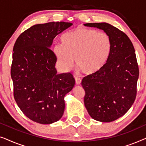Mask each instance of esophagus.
<instances>
[{
	"instance_id": "1",
	"label": "esophagus",
	"mask_w": 146,
	"mask_h": 146,
	"mask_svg": "<svg viewBox=\"0 0 146 146\" xmlns=\"http://www.w3.org/2000/svg\"><path fill=\"white\" fill-rule=\"evenodd\" d=\"M74 78H75L76 84V85H79V84H80V83H81V82H82V80H81V78H78V77H76V76H75V77H74Z\"/></svg>"
}]
</instances>
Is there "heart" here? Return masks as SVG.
Here are the masks:
<instances>
[{
  "label": "heart",
  "instance_id": "obj_1",
  "mask_svg": "<svg viewBox=\"0 0 146 146\" xmlns=\"http://www.w3.org/2000/svg\"><path fill=\"white\" fill-rule=\"evenodd\" d=\"M62 42L54 46L53 52L66 71L73 66L74 58L85 74H95L104 66L111 52V40L107 33L82 26L65 33Z\"/></svg>",
  "mask_w": 146,
  "mask_h": 146
}]
</instances>
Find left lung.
Segmentation results:
<instances>
[{"label": "left lung", "mask_w": 146, "mask_h": 146, "mask_svg": "<svg viewBox=\"0 0 146 146\" xmlns=\"http://www.w3.org/2000/svg\"><path fill=\"white\" fill-rule=\"evenodd\" d=\"M110 36L111 49L102 68L84 78V105L93 119L110 122L122 116L134 102L139 68L133 44L120 30L108 23H87Z\"/></svg>", "instance_id": "left-lung-1"}]
</instances>
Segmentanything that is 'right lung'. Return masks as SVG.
<instances>
[{"instance_id":"1","label":"right lung","mask_w":146,"mask_h":146,"mask_svg":"<svg viewBox=\"0 0 146 146\" xmlns=\"http://www.w3.org/2000/svg\"><path fill=\"white\" fill-rule=\"evenodd\" d=\"M72 25L52 22L34 25L14 45L11 69L14 98L24 114L35 122L58 121L64 111V96L74 86L71 73L58 74L56 58L50 48L54 38Z\"/></svg>"}]
</instances>
